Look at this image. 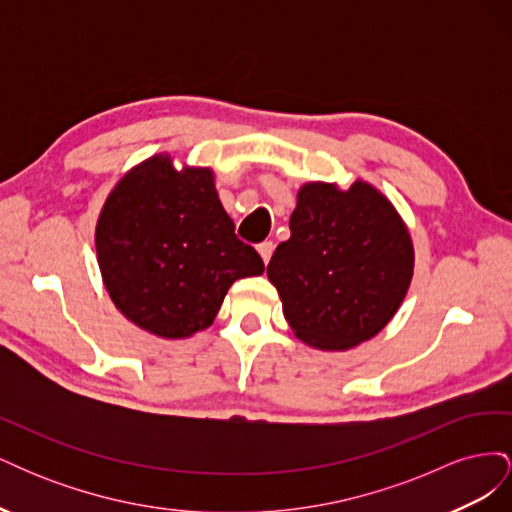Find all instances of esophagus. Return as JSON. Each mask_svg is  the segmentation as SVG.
<instances>
[{"label": "esophagus", "mask_w": 512, "mask_h": 512, "mask_svg": "<svg viewBox=\"0 0 512 512\" xmlns=\"http://www.w3.org/2000/svg\"><path fill=\"white\" fill-rule=\"evenodd\" d=\"M273 241H262L258 247H256V250H258V254H260V258H262V262H265V265H267V262L271 260V254H273Z\"/></svg>", "instance_id": "1"}]
</instances>
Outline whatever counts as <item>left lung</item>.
<instances>
[{"label":"left lung","instance_id":"8db88e82","mask_svg":"<svg viewBox=\"0 0 512 512\" xmlns=\"http://www.w3.org/2000/svg\"><path fill=\"white\" fill-rule=\"evenodd\" d=\"M414 273L406 222L374 185L356 179L301 185L290 239L267 267L284 318L303 344L350 350L378 335L404 301Z\"/></svg>","mask_w":512,"mask_h":512}]
</instances>
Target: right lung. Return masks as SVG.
Here are the masks:
<instances>
[{
    "instance_id": "obj_1",
    "label": "right lung",
    "mask_w": 512,
    "mask_h": 512,
    "mask_svg": "<svg viewBox=\"0 0 512 512\" xmlns=\"http://www.w3.org/2000/svg\"><path fill=\"white\" fill-rule=\"evenodd\" d=\"M102 282L136 327L164 339L209 329L228 288L262 275L252 245L237 239L211 168H175L158 153L123 175L96 224Z\"/></svg>"
}]
</instances>
